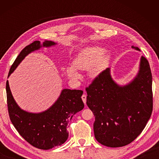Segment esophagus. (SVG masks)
I'll use <instances>...</instances> for the list:
<instances>
[{"label":"esophagus","instance_id":"esophagus-1","mask_svg":"<svg viewBox=\"0 0 159 159\" xmlns=\"http://www.w3.org/2000/svg\"><path fill=\"white\" fill-rule=\"evenodd\" d=\"M81 98H82L83 102H84V104H85L86 103V95H83L82 97H81Z\"/></svg>","mask_w":159,"mask_h":159}]
</instances>
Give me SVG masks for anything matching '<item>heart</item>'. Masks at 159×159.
<instances>
[{
  "instance_id": "heart-1",
  "label": "heart",
  "mask_w": 159,
  "mask_h": 159,
  "mask_svg": "<svg viewBox=\"0 0 159 159\" xmlns=\"http://www.w3.org/2000/svg\"><path fill=\"white\" fill-rule=\"evenodd\" d=\"M111 53L105 52L104 48L98 46L88 47L78 54L73 61V66L66 68V72L69 79L78 80L80 75L77 70L87 71L92 79L98 77L108 66L111 61Z\"/></svg>"
}]
</instances>
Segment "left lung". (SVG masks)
I'll return each instance as SVG.
<instances>
[{"label":"left lung","mask_w":159,"mask_h":159,"mask_svg":"<svg viewBox=\"0 0 159 159\" xmlns=\"http://www.w3.org/2000/svg\"><path fill=\"white\" fill-rule=\"evenodd\" d=\"M132 48L140 51L133 45ZM86 91V104L95 117V139L104 146L120 147L130 144L144 130L152 115V76L143 56L138 74L127 84H118L108 68Z\"/></svg>","instance_id":"left-lung-1"}]
</instances>
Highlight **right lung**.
<instances>
[{"label": "right lung", "instance_id": "add662e5", "mask_svg": "<svg viewBox=\"0 0 159 159\" xmlns=\"http://www.w3.org/2000/svg\"><path fill=\"white\" fill-rule=\"evenodd\" d=\"M55 45L57 43L51 41H45L43 44L36 41L28 45L16 58L8 77L29 54ZM6 93L8 113L13 125L26 142L40 149H50L64 144L69 137L67 127L69 122L73 116L84 107L81 99L83 92L80 90L63 89L50 108L39 113L26 111L19 107L12 95L8 80Z\"/></svg>", "mask_w": 159, "mask_h": 159}]
</instances>
